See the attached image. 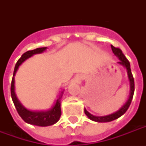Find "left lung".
Here are the masks:
<instances>
[{
  "mask_svg": "<svg viewBox=\"0 0 146 146\" xmlns=\"http://www.w3.org/2000/svg\"><path fill=\"white\" fill-rule=\"evenodd\" d=\"M111 46L113 54L120 60V61L118 62V63L120 64H121V65H123V66H124L125 67L127 68V74H128V77H129V82H130V95H129V99H128V101L126 102V104H125L119 111L115 112V113H112V114H110V115L104 116V117H96V116L92 115L91 113H89V112L86 110V108H85V113L86 114L87 117H88L90 120L96 121V122H110V121H112V120L117 119V118L120 117V116H122L123 113H125V112L127 111V109L129 108V105L131 104L132 99H133V97L134 90H135L134 78L133 76V74H132L131 69H130V64H129V60L127 59V57H125V55L123 54L121 49L119 48H116V47L113 46V45H111Z\"/></svg>",
  "mask_w": 146,
  "mask_h": 146,
  "instance_id": "1",
  "label": "left lung"
}]
</instances>
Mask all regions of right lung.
<instances>
[{"label": "right lung", "instance_id": "add662e5", "mask_svg": "<svg viewBox=\"0 0 146 146\" xmlns=\"http://www.w3.org/2000/svg\"><path fill=\"white\" fill-rule=\"evenodd\" d=\"M47 48H38L26 51L22 55V57L18 60L17 64L15 65L14 71H13V76L12 78V82H11V87H10V92H11V97L13 102V104L15 105V108L17 109V112L19 115L22 117V119L25 122L30 123L33 125H36L39 127H47L50 125L54 124L59 120L60 115H61V109H60V98L57 100L52 108L50 111H41V112H37V111H31L26 109L23 105H22L19 102L17 99V96L15 95L14 92V76L16 74V72L19 68V65L28 59L29 57H32L35 54H39V53L43 52L44 50H46Z\"/></svg>", "mask_w": 146, "mask_h": 146}]
</instances>
